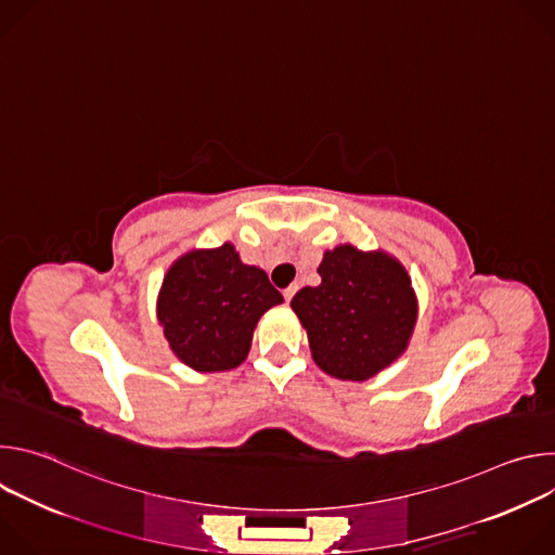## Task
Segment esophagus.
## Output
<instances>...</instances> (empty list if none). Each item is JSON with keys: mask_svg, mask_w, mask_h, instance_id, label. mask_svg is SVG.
<instances>
[{"mask_svg": "<svg viewBox=\"0 0 555 555\" xmlns=\"http://www.w3.org/2000/svg\"><path fill=\"white\" fill-rule=\"evenodd\" d=\"M296 289H298L296 285H289L287 289H283V298H285V302H289V300H292V296L296 294Z\"/></svg>", "mask_w": 555, "mask_h": 555, "instance_id": "esophagus-1", "label": "esophagus"}]
</instances>
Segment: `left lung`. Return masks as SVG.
Listing matches in <instances>:
<instances>
[{
  "instance_id": "obj_1",
  "label": "left lung",
  "mask_w": 555,
  "mask_h": 555,
  "mask_svg": "<svg viewBox=\"0 0 555 555\" xmlns=\"http://www.w3.org/2000/svg\"><path fill=\"white\" fill-rule=\"evenodd\" d=\"M319 274L321 285L302 287L289 305L327 375L364 382L409 349L420 305L398 259L343 244L323 255Z\"/></svg>"
}]
</instances>
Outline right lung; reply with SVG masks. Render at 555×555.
Masks as SVG:
<instances>
[{"mask_svg":"<svg viewBox=\"0 0 555 555\" xmlns=\"http://www.w3.org/2000/svg\"><path fill=\"white\" fill-rule=\"evenodd\" d=\"M283 296L230 242L189 250L167 270L157 294V323L180 362L197 373L240 366L261 315Z\"/></svg>","mask_w":555,"mask_h":555,"instance_id":"obj_1","label":"right lung"}]
</instances>
